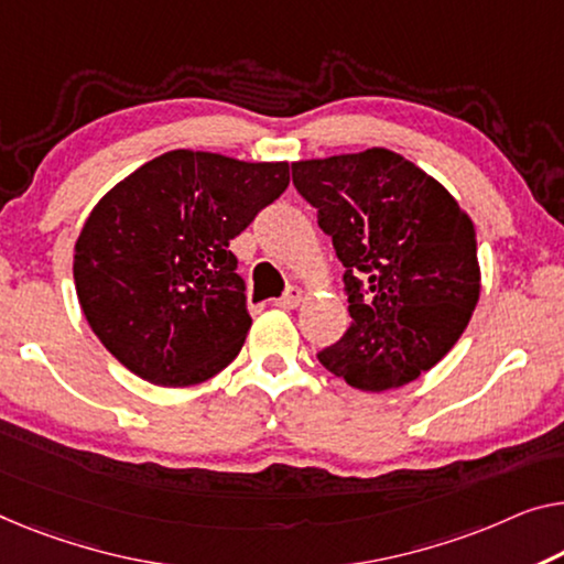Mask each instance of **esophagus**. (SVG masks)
<instances>
[{
	"mask_svg": "<svg viewBox=\"0 0 564 564\" xmlns=\"http://www.w3.org/2000/svg\"><path fill=\"white\" fill-rule=\"evenodd\" d=\"M301 301H304V293H301V289H296V285H291V289L285 291V296L275 301V306L296 308V306H301Z\"/></svg>",
	"mask_w": 564,
	"mask_h": 564,
	"instance_id": "34e87169",
	"label": "esophagus"
}]
</instances>
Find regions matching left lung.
I'll return each instance as SVG.
<instances>
[{
    "label": "left lung",
    "instance_id": "1",
    "mask_svg": "<svg viewBox=\"0 0 564 564\" xmlns=\"http://www.w3.org/2000/svg\"><path fill=\"white\" fill-rule=\"evenodd\" d=\"M291 172L347 268L349 329L318 362L362 392L417 380L460 339L481 296L474 220L384 147L304 159Z\"/></svg>",
    "mask_w": 564,
    "mask_h": 564
}]
</instances>
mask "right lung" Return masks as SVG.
<instances>
[{
	"label": "right lung",
	"mask_w": 564,
	"mask_h": 564,
	"mask_svg": "<svg viewBox=\"0 0 564 564\" xmlns=\"http://www.w3.org/2000/svg\"><path fill=\"white\" fill-rule=\"evenodd\" d=\"M285 187V162L174 149L108 189L73 258L100 344L159 388H189L228 367L250 329L230 240Z\"/></svg>",
	"instance_id": "add662e5"
}]
</instances>
